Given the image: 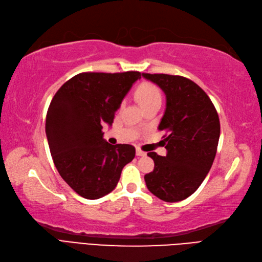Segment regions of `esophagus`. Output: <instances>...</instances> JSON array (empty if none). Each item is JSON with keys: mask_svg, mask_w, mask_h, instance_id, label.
I'll return each mask as SVG.
<instances>
[{"mask_svg": "<svg viewBox=\"0 0 262 262\" xmlns=\"http://www.w3.org/2000/svg\"><path fill=\"white\" fill-rule=\"evenodd\" d=\"M137 155L138 156H146V152L145 151H143L141 148H137Z\"/></svg>", "mask_w": 262, "mask_h": 262, "instance_id": "34e87169", "label": "esophagus"}]
</instances>
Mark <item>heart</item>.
<instances>
[{"mask_svg": "<svg viewBox=\"0 0 262 262\" xmlns=\"http://www.w3.org/2000/svg\"><path fill=\"white\" fill-rule=\"evenodd\" d=\"M135 96H137V100L142 107L156 102H161V93L159 89L150 82L141 83L135 91Z\"/></svg>", "mask_w": 262, "mask_h": 262, "instance_id": "heart-1", "label": "heart"}]
</instances>
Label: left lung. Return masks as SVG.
Here are the masks:
<instances>
[{
    "mask_svg": "<svg viewBox=\"0 0 262 262\" xmlns=\"http://www.w3.org/2000/svg\"><path fill=\"white\" fill-rule=\"evenodd\" d=\"M166 95L158 129L165 131L167 155H147L155 167L145 174L151 194L168 203L183 201L203 183L212 166L220 137L217 111L204 90L182 76L142 74Z\"/></svg>",
    "mask_w": 262,
    "mask_h": 262,
    "instance_id": "1",
    "label": "left lung"
}]
</instances>
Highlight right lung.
<instances>
[{"label":"right lung","mask_w":262,"mask_h":262,"mask_svg":"<svg viewBox=\"0 0 262 262\" xmlns=\"http://www.w3.org/2000/svg\"><path fill=\"white\" fill-rule=\"evenodd\" d=\"M141 76L139 71L79 74L59 88L50 104L45 132L54 165L86 200L111 193L135 156L129 144L107 143L102 129L105 123L112 125L123 97Z\"/></svg>","instance_id":"1"}]
</instances>
